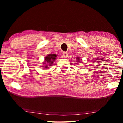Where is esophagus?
Masks as SVG:
<instances>
[{"instance_id": "esophagus-1", "label": "esophagus", "mask_w": 123, "mask_h": 123, "mask_svg": "<svg viewBox=\"0 0 123 123\" xmlns=\"http://www.w3.org/2000/svg\"><path fill=\"white\" fill-rule=\"evenodd\" d=\"M63 56L64 57V58H67V57L68 56V53H66V52H64V53H63Z\"/></svg>"}]
</instances>
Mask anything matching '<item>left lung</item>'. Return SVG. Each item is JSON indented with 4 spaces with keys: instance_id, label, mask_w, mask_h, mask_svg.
Instances as JSON below:
<instances>
[{
    "instance_id": "left-lung-1",
    "label": "left lung",
    "mask_w": 123,
    "mask_h": 123,
    "mask_svg": "<svg viewBox=\"0 0 123 123\" xmlns=\"http://www.w3.org/2000/svg\"><path fill=\"white\" fill-rule=\"evenodd\" d=\"M77 60H80V57H77Z\"/></svg>"
}]
</instances>
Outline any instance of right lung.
<instances>
[{"mask_svg":"<svg viewBox=\"0 0 123 123\" xmlns=\"http://www.w3.org/2000/svg\"><path fill=\"white\" fill-rule=\"evenodd\" d=\"M57 55L54 54H50L47 55L45 58V61L43 62V67L44 68H49L48 67L51 66L53 64V62L56 59Z\"/></svg>","mask_w":123,"mask_h":123,"instance_id":"add662e5","label":"right lung"}]
</instances>
